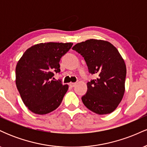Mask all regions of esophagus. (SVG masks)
Returning a JSON list of instances; mask_svg holds the SVG:
<instances>
[{
  "label": "esophagus",
  "instance_id": "1",
  "mask_svg": "<svg viewBox=\"0 0 147 147\" xmlns=\"http://www.w3.org/2000/svg\"><path fill=\"white\" fill-rule=\"evenodd\" d=\"M76 84H76V83H70V87H75V86H76Z\"/></svg>",
  "mask_w": 147,
  "mask_h": 147
}]
</instances>
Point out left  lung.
Masks as SVG:
<instances>
[{
  "label": "left lung",
  "instance_id": "8db88e82",
  "mask_svg": "<svg viewBox=\"0 0 147 147\" xmlns=\"http://www.w3.org/2000/svg\"><path fill=\"white\" fill-rule=\"evenodd\" d=\"M72 50L82 55L89 72L97 79L87 83L82 100L86 107L98 115L111 113L121 102L125 91L126 68L117 49L110 42L89 39Z\"/></svg>",
  "mask_w": 147,
  "mask_h": 147
}]
</instances>
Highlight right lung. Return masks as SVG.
Returning <instances> with one entry per match:
<instances>
[{"instance_id":"right-lung-1","label":"right lung","mask_w":147,"mask_h":147,"mask_svg":"<svg viewBox=\"0 0 147 147\" xmlns=\"http://www.w3.org/2000/svg\"><path fill=\"white\" fill-rule=\"evenodd\" d=\"M72 43H42L24 52L16 64V84L23 103L35 114L45 115L59 106L68 89L61 81L53 80L60 72L62 56Z\"/></svg>"}]
</instances>
